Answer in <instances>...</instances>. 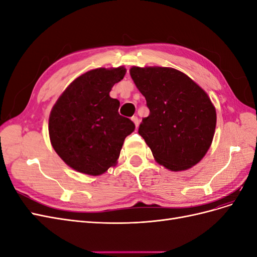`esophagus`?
Returning <instances> with one entry per match:
<instances>
[{"instance_id":"obj_1","label":"esophagus","mask_w":257,"mask_h":257,"mask_svg":"<svg viewBox=\"0 0 257 257\" xmlns=\"http://www.w3.org/2000/svg\"><path fill=\"white\" fill-rule=\"evenodd\" d=\"M132 121L134 122V124H135V126H136V127L139 125V119L137 118V116H132Z\"/></svg>"}]
</instances>
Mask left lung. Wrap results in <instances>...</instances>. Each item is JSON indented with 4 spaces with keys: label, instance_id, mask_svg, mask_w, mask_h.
Listing matches in <instances>:
<instances>
[{
    "label": "left lung",
    "instance_id": "1",
    "mask_svg": "<svg viewBox=\"0 0 257 257\" xmlns=\"http://www.w3.org/2000/svg\"><path fill=\"white\" fill-rule=\"evenodd\" d=\"M130 74L150 110L138 133L155 161L173 172L196 165L211 146L216 124L207 93L172 67L133 66Z\"/></svg>",
    "mask_w": 257,
    "mask_h": 257
}]
</instances>
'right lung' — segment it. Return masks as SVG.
Wrapping results in <instances>:
<instances>
[{"label":"right lung","instance_id":"obj_1","mask_svg":"<svg viewBox=\"0 0 257 257\" xmlns=\"http://www.w3.org/2000/svg\"><path fill=\"white\" fill-rule=\"evenodd\" d=\"M126 69H92L76 78L52 107L49 136L54 151L77 172L102 175L114 166L124 139L135 124L119 114L120 102L111 98L113 84Z\"/></svg>","mask_w":257,"mask_h":257}]
</instances>
